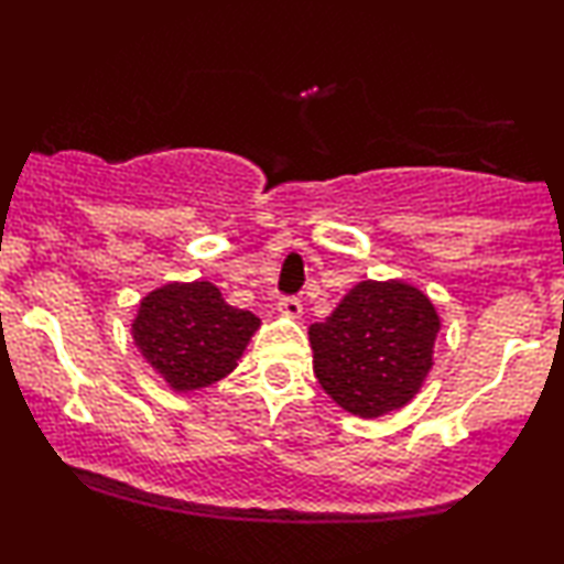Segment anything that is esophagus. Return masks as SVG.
I'll list each match as a JSON object with an SVG mask.
<instances>
[{
  "mask_svg": "<svg viewBox=\"0 0 564 564\" xmlns=\"http://www.w3.org/2000/svg\"><path fill=\"white\" fill-rule=\"evenodd\" d=\"M276 307H280V313L288 315V318H300V315H303V303H300L297 297H282Z\"/></svg>",
  "mask_w": 564,
  "mask_h": 564,
  "instance_id": "34e87169",
  "label": "esophagus"
}]
</instances>
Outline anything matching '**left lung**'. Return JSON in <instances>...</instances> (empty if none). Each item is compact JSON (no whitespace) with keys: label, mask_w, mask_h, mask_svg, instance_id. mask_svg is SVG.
I'll use <instances>...</instances> for the list:
<instances>
[{"label":"left lung","mask_w":564,"mask_h":564,"mask_svg":"<svg viewBox=\"0 0 564 564\" xmlns=\"http://www.w3.org/2000/svg\"><path fill=\"white\" fill-rule=\"evenodd\" d=\"M436 307L400 280L359 282L313 323V372L344 411L377 419L411 403L434 367Z\"/></svg>","instance_id":"8db88e82"}]
</instances>
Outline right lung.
I'll list each match as a JSON object with an SVG mask.
<instances>
[{
  "mask_svg": "<svg viewBox=\"0 0 564 564\" xmlns=\"http://www.w3.org/2000/svg\"><path fill=\"white\" fill-rule=\"evenodd\" d=\"M259 318L228 305L213 282H172L138 305L133 341L176 392L207 388L230 375Z\"/></svg>",
  "mask_w": 564,
  "mask_h": 564,
  "instance_id": "1",
  "label": "right lung"
}]
</instances>
